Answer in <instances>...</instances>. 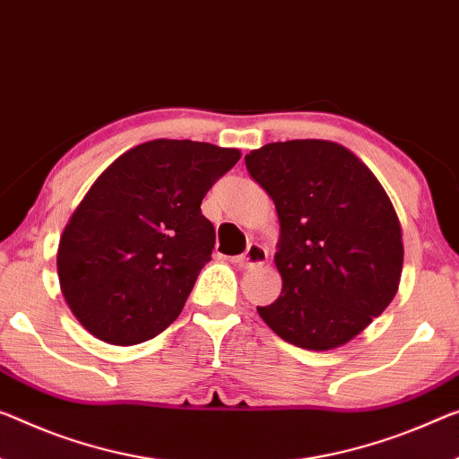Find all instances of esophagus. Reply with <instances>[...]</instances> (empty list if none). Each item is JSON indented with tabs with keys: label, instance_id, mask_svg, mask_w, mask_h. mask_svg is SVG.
<instances>
[{
	"label": "esophagus",
	"instance_id": "1",
	"mask_svg": "<svg viewBox=\"0 0 459 459\" xmlns=\"http://www.w3.org/2000/svg\"><path fill=\"white\" fill-rule=\"evenodd\" d=\"M266 258H269V252L263 244H248V248L242 254V256L236 258V264L239 269H260L266 263Z\"/></svg>",
	"mask_w": 459,
	"mask_h": 459
}]
</instances>
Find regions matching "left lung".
Returning <instances> with one entry per match:
<instances>
[{
  "label": "left lung",
  "instance_id": "obj_1",
  "mask_svg": "<svg viewBox=\"0 0 459 459\" xmlns=\"http://www.w3.org/2000/svg\"><path fill=\"white\" fill-rule=\"evenodd\" d=\"M244 160L281 223L274 264L283 291L256 307L260 318L295 347H341L398 291L404 246L390 196L334 141H277Z\"/></svg>",
  "mask_w": 459,
  "mask_h": 459
}]
</instances>
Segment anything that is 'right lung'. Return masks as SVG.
<instances>
[{"label":"right lung","mask_w":459,"mask_h":459,"mask_svg":"<svg viewBox=\"0 0 459 459\" xmlns=\"http://www.w3.org/2000/svg\"><path fill=\"white\" fill-rule=\"evenodd\" d=\"M242 153L188 139H153L112 161L65 225L57 273L77 322L131 347L178 318L215 230L201 201Z\"/></svg>","instance_id":"add662e5"}]
</instances>
